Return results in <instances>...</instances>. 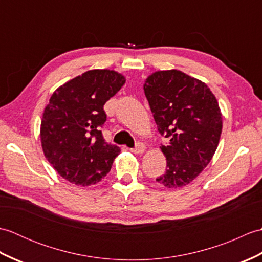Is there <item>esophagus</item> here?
<instances>
[{
	"instance_id": "34e87169",
	"label": "esophagus",
	"mask_w": 262,
	"mask_h": 262,
	"mask_svg": "<svg viewBox=\"0 0 262 262\" xmlns=\"http://www.w3.org/2000/svg\"><path fill=\"white\" fill-rule=\"evenodd\" d=\"M129 149H130L133 153H135V154H142V153H144V151H145V146H144L143 143L137 142L135 147L129 148Z\"/></svg>"
}]
</instances>
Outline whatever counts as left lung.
Segmentation results:
<instances>
[{"label": "left lung", "instance_id": "obj_1", "mask_svg": "<svg viewBox=\"0 0 262 262\" xmlns=\"http://www.w3.org/2000/svg\"><path fill=\"white\" fill-rule=\"evenodd\" d=\"M144 92L159 133L168 140L161 146L166 169L157 181L166 188L186 186L210 162L219 145V102L205 83L177 70L149 75Z\"/></svg>", "mask_w": 262, "mask_h": 262}]
</instances>
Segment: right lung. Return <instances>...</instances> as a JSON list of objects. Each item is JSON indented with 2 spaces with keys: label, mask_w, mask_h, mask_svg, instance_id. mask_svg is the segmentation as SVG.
I'll list each match as a JSON object with an SVG mask.
<instances>
[{
  "label": "right lung",
  "mask_w": 262,
  "mask_h": 262,
  "mask_svg": "<svg viewBox=\"0 0 262 262\" xmlns=\"http://www.w3.org/2000/svg\"><path fill=\"white\" fill-rule=\"evenodd\" d=\"M115 71L92 70L58 88L49 99L41 120L45 157L59 176L90 186L109 173L120 147L107 143L101 128L103 105L124 85Z\"/></svg>",
  "instance_id": "add662e5"
}]
</instances>
